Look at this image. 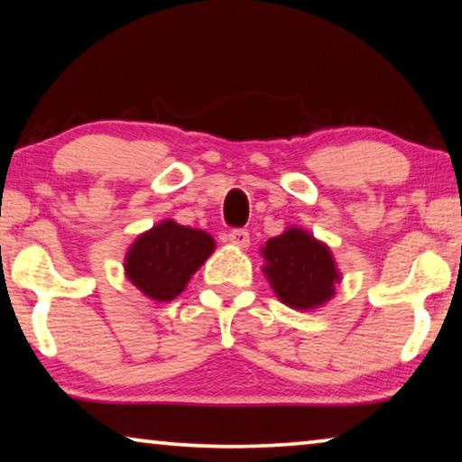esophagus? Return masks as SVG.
<instances>
[{
	"instance_id": "1",
	"label": "esophagus",
	"mask_w": 462,
	"mask_h": 462,
	"mask_svg": "<svg viewBox=\"0 0 462 462\" xmlns=\"http://www.w3.org/2000/svg\"><path fill=\"white\" fill-rule=\"evenodd\" d=\"M226 239H229L231 244L237 245V247H247V245H250V233H247L245 229H233V231H229V233H226Z\"/></svg>"
}]
</instances>
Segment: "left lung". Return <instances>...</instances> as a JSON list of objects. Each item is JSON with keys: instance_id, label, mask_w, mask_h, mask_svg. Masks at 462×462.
<instances>
[{"instance_id": "obj_1", "label": "left lung", "mask_w": 462, "mask_h": 462, "mask_svg": "<svg viewBox=\"0 0 462 462\" xmlns=\"http://www.w3.org/2000/svg\"><path fill=\"white\" fill-rule=\"evenodd\" d=\"M266 279L279 300L293 310L320 308L335 297L340 282L337 262L330 247L300 226L266 241L262 247Z\"/></svg>"}]
</instances>
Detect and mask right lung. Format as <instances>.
Returning a JSON list of instances; mask_svg holds the SVG:
<instances>
[{
  "label": "right lung",
  "mask_w": 462,
  "mask_h": 462,
  "mask_svg": "<svg viewBox=\"0 0 462 462\" xmlns=\"http://www.w3.org/2000/svg\"><path fill=\"white\" fill-rule=\"evenodd\" d=\"M212 252L215 239L207 231L167 218L134 241L125 254V276L152 301H171Z\"/></svg>",
  "instance_id": "1"
}]
</instances>
